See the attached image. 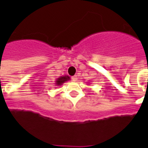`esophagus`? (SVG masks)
Wrapping results in <instances>:
<instances>
[{
	"label": "esophagus",
	"mask_w": 148,
	"mask_h": 148,
	"mask_svg": "<svg viewBox=\"0 0 148 148\" xmlns=\"http://www.w3.org/2000/svg\"><path fill=\"white\" fill-rule=\"evenodd\" d=\"M72 80H73V81H77V76L75 75V76L72 77Z\"/></svg>",
	"instance_id": "obj_1"
}]
</instances>
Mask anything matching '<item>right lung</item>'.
<instances>
[{"mask_svg": "<svg viewBox=\"0 0 148 148\" xmlns=\"http://www.w3.org/2000/svg\"><path fill=\"white\" fill-rule=\"evenodd\" d=\"M71 78L70 77L68 76V75H64V76H62L60 77L57 78L55 82V84L57 86H59L62 85L64 82H67L68 80H70Z\"/></svg>", "mask_w": 148, "mask_h": 148, "instance_id": "1", "label": "right lung"}]
</instances>
